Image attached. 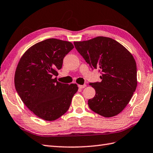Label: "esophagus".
Instances as JSON below:
<instances>
[{"label": "esophagus", "instance_id": "obj_1", "mask_svg": "<svg viewBox=\"0 0 153 153\" xmlns=\"http://www.w3.org/2000/svg\"><path fill=\"white\" fill-rule=\"evenodd\" d=\"M86 86H87V85H78V87H79V88H84L85 87H86Z\"/></svg>", "mask_w": 153, "mask_h": 153}]
</instances>
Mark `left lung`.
<instances>
[{"label": "left lung", "instance_id": "8db88e82", "mask_svg": "<svg viewBox=\"0 0 153 153\" xmlns=\"http://www.w3.org/2000/svg\"><path fill=\"white\" fill-rule=\"evenodd\" d=\"M74 44L91 68L101 72V82L89 84L96 91L94 98L88 100L90 109L104 117L118 115L136 89L134 56L123 45L108 37L98 36Z\"/></svg>", "mask_w": 153, "mask_h": 153}]
</instances>
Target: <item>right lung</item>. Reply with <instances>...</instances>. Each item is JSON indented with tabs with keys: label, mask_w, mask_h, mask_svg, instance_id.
<instances>
[{
	"label": "right lung",
	"mask_w": 153,
	"mask_h": 153,
	"mask_svg": "<svg viewBox=\"0 0 153 153\" xmlns=\"http://www.w3.org/2000/svg\"><path fill=\"white\" fill-rule=\"evenodd\" d=\"M74 48L70 42L49 38L34 44L21 56L14 83L24 104L40 118L51 121L68 111L76 84L59 82L55 76Z\"/></svg>",
	"instance_id": "right-lung-1"
}]
</instances>
